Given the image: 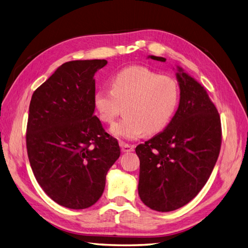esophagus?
Returning a JSON list of instances; mask_svg holds the SVG:
<instances>
[{
    "mask_svg": "<svg viewBox=\"0 0 248 248\" xmlns=\"http://www.w3.org/2000/svg\"><path fill=\"white\" fill-rule=\"evenodd\" d=\"M120 147H121L122 152H131L134 150V146L133 145H129L126 144V142H120Z\"/></svg>",
    "mask_w": 248,
    "mask_h": 248,
    "instance_id": "esophagus-1",
    "label": "esophagus"
}]
</instances>
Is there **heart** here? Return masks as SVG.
<instances>
[{"label": "heart", "instance_id": "heart-1", "mask_svg": "<svg viewBox=\"0 0 248 248\" xmlns=\"http://www.w3.org/2000/svg\"><path fill=\"white\" fill-rule=\"evenodd\" d=\"M109 89L94 96L99 119L112 124L126 104V117L110 128L112 136L136 140L147 132L155 134L166 128L178 108L180 90L170 77L160 76L144 66L127 67L110 79Z\"/></svg>", "mask_w": 248, "mask_h": 248}]
</instances>
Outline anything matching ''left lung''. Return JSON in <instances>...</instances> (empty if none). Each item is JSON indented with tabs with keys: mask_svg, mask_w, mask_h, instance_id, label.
I'll return each mask as SVG.
<instances>
[{
	"mask_svg": "<svg viewBox=\"0 0 248 248\" xmlns=\"http://www.w3.org/2000/svg\"><path fill=\"white\" fill-rule=\"evenodd\" d=\"M166 62L162 57L150 56ZM180 103L163 131L140 144L139 194L150 209L174 211L207 183L218 158L221 123L204 87L178 67Z\"/></svg>",
	"mask_w": 248,
	"mask_h": 248,
	"instance_id": "1",
	"label": "left lung"
}]
</instances>
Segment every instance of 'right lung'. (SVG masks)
<instances>
[{"label": "right lung", "mask_w": 248, "mask_h": 248, "mask_svg": "<svg viewBox=\"0 0 248 248\" xmlns=\"http://www.w3.org/2000/svg\"><path fill=\"white\" fill-rule=\"evenodd\" d=\"M107 64L66 62L35 90L30 102V164L44 192L69 209H86L100 199L108 171L120 156L117 139L94 116V76Z\"/></svg>", "instance_id": "right-lung-1"}]
</instances>
